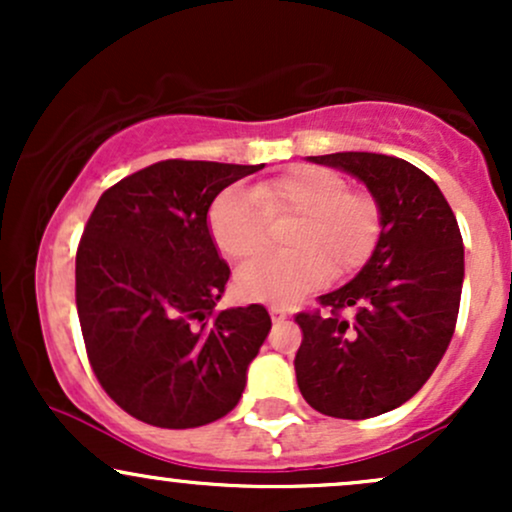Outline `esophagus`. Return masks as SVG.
<instances>
[{
    "label": "esophagus",
    "instance_id": "1",
    "mask_svg": "<svg viewBox=\"0 0 512 512\" xmlns=\"http://www.w3.org/2000/svg\"><path fill=\"white\" fill-rule=\"evenodd\" d=\"M269 315H272L274 322H284L286 317H289V310L281 308V305H272V308H269Z\"/></svg>",
    "mask_w": 512,
    "mask_h": 512
}]
</instances>
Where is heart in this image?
<instances>
[{
	"label": "heart",
	"instance_id": "heart-1",
	"mask_svg": "<svg viewBox=\"0 0 512 512\" xmlns=\"http://www.w3.org/2000/svg\"><path fill=\"white\" fill-rule=\"evenodd\" d=\"M301 216L289 245L296 252H267L236 272L240 298L255 303H293L317 289L330 272H354L380 238V207L370 195L349 192L334 170L303 166L252 190L228 187L209 207V233L226 257L240 260L262 248L269 219Z\"/></svg>",
	"mask_w": 512,
	"mask_h": 512
}]
</instances>
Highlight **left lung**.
I'll return each mask as SVG.
<instances>
[{
  "label": "left lung",
  "mask_w": 512,
  "mask_h": 512,
  "mask_svg": "<svg viewBox=\"0 0 512 512\" xmlns=\"http://www.w3.org/2000/svg\"><path fill=\"white\" fill-rule=\"evenodd\" d=\"M308 161L366 185L380 238L349 284L320 296L330 315H296L298 390L320 414L370 419L414 397L448 349L464 281L460 226L436 182L402 158L344 151Z\"/></svg>",
  "instance_id": "left-lung-1"
}]
</instances>
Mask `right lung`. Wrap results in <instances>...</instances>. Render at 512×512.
Returning <instances> with one entry per match:
<instances>
[{
  "instance_id": "right-lung-1",
  "label": "right lung",
  "mask_w": 512,
  "mask_h": 512,
  "mask_svg": "<svg viewBox=\"0 0 512 512\" xmlns=\"http://www.w3.org/2000/svg\"><path fill=\"white\" fill-rule=\"evenodd\" d=\"M170 161L103 192L76 252V310L93 373L127 414L197 428L243 397L272 330L262 305L214 313L231 269L209 233L221 190L262 170Z\"/></svg>"
}]
</instances>
